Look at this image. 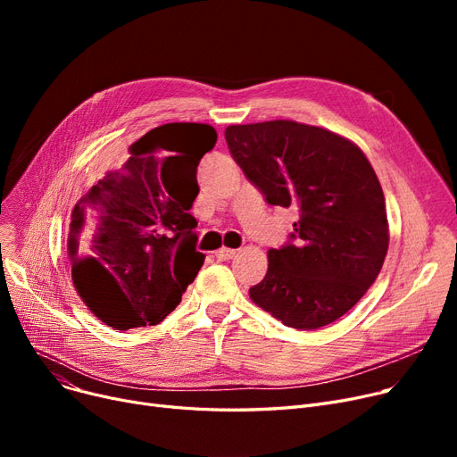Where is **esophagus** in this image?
Here are the masks:
<instances>
[{"label": "esophagus", "mask_w": 457, "mask_h": 457, "mask_svg": "<svg viewBox=\"0 0 457 457\" xmlns=\"http://www.w3.org/2000/svg\"><path fill=\"white\" fill-rule=\"evenodd\" d=\"M235 253H237V250H233V248H226V246L214 252V255H216V259H219V261H228V259H233V257H235Z\"/></svg>", "instance_id": "34e87169"}]
</instances>
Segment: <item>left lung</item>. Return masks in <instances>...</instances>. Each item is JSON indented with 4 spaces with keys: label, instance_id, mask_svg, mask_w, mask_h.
Masks as SVG:
<instances>
[{
    "label": "left lung",
    "instance_id": "8db88e82",
    "mask_svg": "<svg viewBox=\"0 0 457 457\" xmlns=\"http://www.w3.org/2000/svg\"><path fill=\"white\" fill-rule=\"evenodd\" d=\"M228 148L270 205L296 207L295 241L269 250L250 298L296 329L341 319L378 278L389 248L386 198L359 146L324 128L272 120L226 128Z\"/></svg>",
    "mask_w": 457,
    "mask_h": 457
}]
</instances>
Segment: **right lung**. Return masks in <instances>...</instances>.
Segmentation results:
<instances>
[{
    "mask_svg": "<svg viewBox=\"0 0 457 457\" xmlns=\"http://www.w3.org/2000/svg\"><path fill=\"white\" fill-rule=\"evenodd\" d=\"M214 144L209 124L159 126L131 144L128 159L71 211V281L107 326L159 324L195 281L205 255L196 252L190 207L200 190L196 166Z\"/></svg>",
    "mask_w": 457,
    "mask_h": 457,
    "instance_id": "1",
    "label": "right lung"
}]
</instances>
